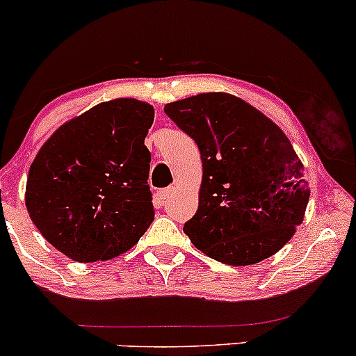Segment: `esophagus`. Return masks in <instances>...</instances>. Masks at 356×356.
<instances>
[{
	"mask_svg": "<svg viewBox=\"0 0 356 356\" xmlns=\"http://www.w3.org/2000/svg\"><path fill=\"white\" fill-rule=\"evenodd\" d=\"M174 191H175V187H167V189L159 191V199H161V202H165L167 199L174 194Z\"/></svg>",
	"mask_w": 356,
	"mask_h": 356,
	"instance_id": "esophagus-1",
	"label": "esophagus"
}]
</instances>
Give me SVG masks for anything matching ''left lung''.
<instances>
[{"label":"left lung","mask_w":356,"mask_h":356,"mask_svg":"<svg viewBox=\"0 0 356 356\" xmlns=\"http://www.w3.org/2000/svg\"><path fill=\"white\" fill-rule=\"evenodd\" d=\"M199 147V207L184 232L219 263L251 266L276 254L303 222L309 201L305 165L283 130L226 92L164 107Z\"/></svg>","instance_id":"left-lung-1"}]
</instances>
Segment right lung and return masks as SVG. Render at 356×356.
Instances as JSON below:
<instances>
[{
    "label": "right lung",
    "instance_id": "right-lung-1",
    "mask_svg": "<svg viewBox=\"0 0 356 356\" xmlns=\"http://www.w3.org/2000/svg\"><path fill=\"white\" fill-rule=\"evenodd\" d=\"M154 107L102 102L60 125L28 172L24 204L36 229L79 263L129 251L154 220L144 145Z\"/></svg>",
    "mask_w": 356,
    "mask_h": 356
}]
</instances>
